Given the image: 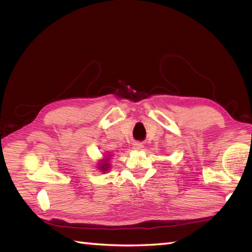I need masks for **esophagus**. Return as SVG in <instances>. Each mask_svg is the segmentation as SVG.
<instances>
[{
  "mask_svg": "<svg viewBox=\"0 0 252 252\" xmlns=\"http://www.w3.org/2000/svg\"><path fill=\"white\" fill-rule=\"evenodd\" d=\"M143 146H142V143H140V142H136V143L134 144V149L135 150H141Z\"/></svg>",
  "mask_w": 252,
  "mask_h": 252,
  "instance_id": "obj_1",
  "label": "esophagus"
}]
</instances>
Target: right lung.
<instances>
[{
	"label": "right lung",
	"mask_w": 252,
	"mask_h": 252,
	"mask_svg": "<svg viewBox=\"0 0 252 252\" xmlns=\"http://www.w3.org/2000/svg\"><path fill=\"white\" fill-rule=\"evenodd\" d=\"M107 161H108V159H106V162H104V163H101V164H100V170H101L102 172H104V171H107V170H108V167H109V163H107Z\"/></svg>",
	"instance_id": "right-lung-1"
}]
</instances>
